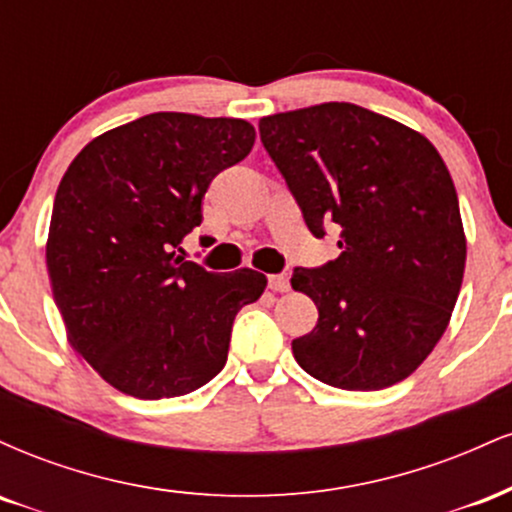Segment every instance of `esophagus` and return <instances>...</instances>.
<instances>
[{
    "mask_svg": "<svg viewBox=\"0 0 512 512\" xmlns=\"http://www.w3.org/2000/svg\"><path fill=\"white\" fill-rule=\"evenodd\" d=\"M269 289L276 291V293L289 291L291 289L289 274H272V276H269Z\"/></svg>",
    "mask_w": 512,
    "mask_h": 512,
    "instance_id": "esophagus-1",
    "label": "esophagus"
}]
</instances>
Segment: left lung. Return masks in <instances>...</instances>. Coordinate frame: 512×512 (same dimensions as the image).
Here are the masks:
<instances>
[{"instance_id":"8db88e82","label":"left lung","mask_w":512,"mask_h":512,"mask_svg":"<svg viewBox=\"0 0 512 512\" xmlns=\"http://www.w3.org/2000/svg\"><path fill=\"white\" fill-rule=\"evenodd\" d=\"M260 137L310 233L342 228L337 260L293 272V291L320 313L313 332L293 339L298 366L342 390L409 378L448 327L467 260L436 146L354 103L267 115Z\"/></svg>"}]
</instances>
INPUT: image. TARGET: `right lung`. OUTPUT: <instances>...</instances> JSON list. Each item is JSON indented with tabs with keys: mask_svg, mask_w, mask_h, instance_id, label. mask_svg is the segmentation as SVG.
I'll return each mask as SVG.
<instances>
[{
	"mask_svg": "<svg viewBox=\"0 0 512 512\" xmlns=\"http://www.w3.org/2000/svg\"><path fill=\"white\" fill-rule=\"evenodd\" d=\"M252 144L238 117L151 113L69 163L45 248L52 296L69 342L115 390L180 397L226 366L233 320L267 276L207 272L178 252L209 182Z\"/></svg>",
	"mask_w": 512,
	"mask_h": 512,
	"instance_id": "obj_1",
	"label": "right lung"
}]
</instances>
